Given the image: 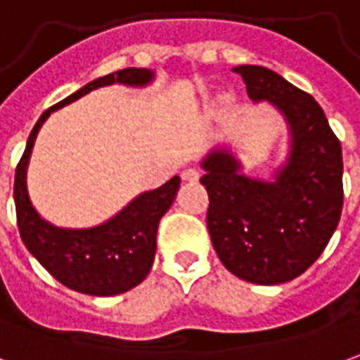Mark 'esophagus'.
<instances>
[{
    "label": "esophagus",
    "instance_id": "obj_1",
    "mask_svg": "<svg viewBox=\"0 0 360 360\" xmlns=\"http://www.w3.org/2000/svg\"><path fill=\"white\" fill-rule=\"evenodd\" d=\"M200 176H202V172L198 168H186V170H182V180H186V182H198Z\"/></svg>",
    "mask_w": 360,
    "mask_h": 360
}]
</instances>
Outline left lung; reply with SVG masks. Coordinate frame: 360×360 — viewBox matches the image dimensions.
I'll list each match as a JSON object with an SVG mask.
<instances>
[{
  "label": "left lung",
  "instance_id": "1",
  "mask_svg": "<svg viewBox=\"0 0 360 360\" xmlns=\"http://www.w3.org/2000/svg\"><path fill=\"white\" fill-rule=\"evenodd\" d=\"M255 103L269 101L286 121L288 156L270 180L243 174L227 147L202 160L210 195L207 229L223 266L252 284L300 276L323 252L343 210L341 143L309 94L264 66H237Z\"/></svg>",
  "mask_w": 360,
  "mask_h": 360
}]
</instances>
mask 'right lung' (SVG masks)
<instances>
[{"mask_svg": "<svg viewBox=\"0 0 360 360\" xmlns=\"http://www.w3.org/2000/svg\"><path fill=\"white\" fill-rule=\"evenodd\" d=\"M153 80L155 72L148 68H125L101 76L46 109L27 139L25 153L15 170L17 225L29 252L66 288L90 296H117L147 278L155 260L158 221L174 202L180 178L174 176L160 188L139 194L100 225L86 229L56 227L34 210L27 190V168L37 133L52 111L80 100L91 90L111 84L145 88Z\"/></svg>", "mask_w": 360, "mask_h": 360, "instance_id": "add662e5", "label": "right lung"}]
</instances>
